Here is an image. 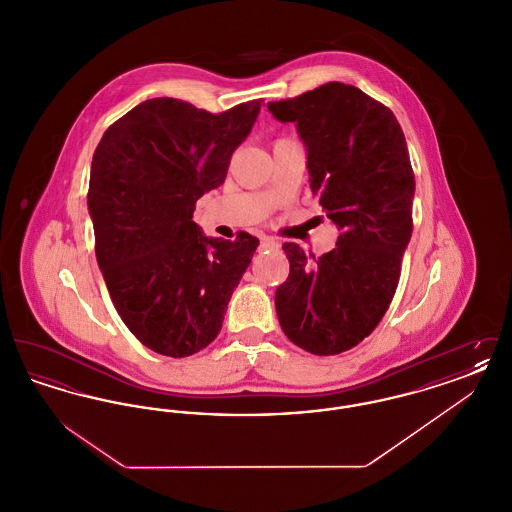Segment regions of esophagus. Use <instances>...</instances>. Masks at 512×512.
<instances>
[{
    "label": "esophagus",
    "instance_id": "obj_1",
    "mask_svg": "<svg viewBox=\"0 0 512 512\" xmlns=\"http://www.w3.org/2000/svg\"><path fill=\"white\" fill-rule=\"evenodd\" d=\"M261 247H263V249H276L278 242L272 240V238H268V236H261Z\"/></svg>",
    "mask_w": 512,
    "mask_h": 512
}]
</instances>
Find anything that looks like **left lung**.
<instances>
[{
    "instance_id": "8db88e82",
    "label": "left lung",
    "mask_w": 512,
    "mask_h": 512,
    "mask_svg": "<svg viewBox=\"0 0 512 512\" xmlns=\"http://www.w3.org/2000/svg\"><path fill=\"white\" fill-rule=\"evenodd\" d=\"M268 111L295 122L311 190L340 230L336 247L318 259L282 245L290 276L274 295L276 315L297 347L338 355L372 334L399 284L413 234L405 134L386 105L343 82L270 101Z\"/></svg>"
}]
</instances>
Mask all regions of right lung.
<instances>
[{
    "label": "right lung",
    "mask_w": 512,
    "mask_h": 512,
    "mask_svg": "<svg viewBox=\"0 0 512 512\" xmlns=\"http://www.w3.org/2000/svg\"><path fill=\"white\" fill-rule=\"evenodd\" d=\"M263 99L213 115L188 101L147 99L96 147L88 209L111 301L151 351L190 357L219 336L259 240L207 238L195 201L219 188Z\"/></svg>",
    "instance_id": "obj_1"
}]
</instances>
